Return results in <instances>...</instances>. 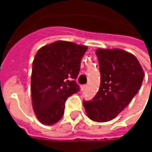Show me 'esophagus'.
<instances>
[{"instance_id":"34e87169","label":"esophagus","mask_w":152,"mask_h":152,"mask_svg":"<svg viewBox=\"0 0 152 152\" xmlns=\"http://www.w3.org/2000/svg\"><path fill=\"white\" fill-rule=\"evenodd\" d=\"M86 89H87V86H86V85H83V86H81V91H84Z\"/></svg>"}]
</instances>
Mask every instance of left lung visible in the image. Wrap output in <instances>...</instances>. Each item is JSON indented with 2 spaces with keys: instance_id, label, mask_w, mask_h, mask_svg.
Returning a JSON list of instances; mask_svg holds the SVG:
<instances>
[{
  "instance_id": "left-lung-1",
  "label": "left lung",
  "mask_w": 152,
  "mask_h": 152,
  "mask_svg": "<svg viewBox=\"0 0 152 152\" xmlns=\"http://www.w3.org/2000/svg\"><path fill=\"white\" fill-rule=\"evenodd\" d=\"M100 86L91 101H83L87 116L96 122L114 119L141 88L144 72L137 58L119 48H98Z\"/></svg>"
}]
</instances>
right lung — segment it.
Returning <instances> with one entry per match:
<instances>
[{
	"label": "right lung",
	"instance_id": "obj_1",
	"mask_svg": "<svg viewBox=\"0 0 152 152\" xmlns=\"http://www.w3.org/2000/svg\"><path fill=\"white\" fill-rule=\"evenodd\" d=\"M88 46L58 40L42 46L33 62L31 82L32 108L45 125L58 122L68 97L79 91L75 79Z\"/></svg>",
	"mask_w": 152,
	"mask_h": 152
}]
</instances>
